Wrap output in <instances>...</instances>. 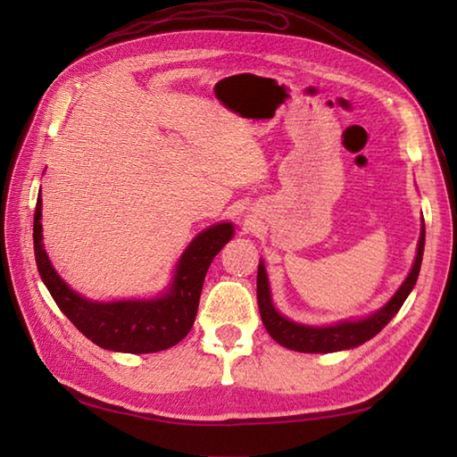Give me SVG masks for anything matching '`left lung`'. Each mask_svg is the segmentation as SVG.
I'll list each match as a JSON object with an SVG mask.
<instances>
[{
	"instance_id": "8db88e82",
	"label": "left lung",
	"mask_w": 457,
	"mask_h": 457,
	"mask_svg": "<svg viewBox=\"0 0 457 457\" xmlns=\"http://www.w3.org/2000/svg\"><path fill=\"white\" fill-rule=\"evenodd\" d=\"M424 221H422V231L419 239V253H416L412 270L406 277L403 287L396 290V295L383 306L378 312L369 316L365 320H359V322H342L337 326H328V328H310L303 324H295L290 320L280 316L273 303H270V293H269V283H267V273L263 263H259L257 270V303H259V312L261 320L267 328L269 336L275 339L277 344L285 345L288 349H295V352L303 353H329V352H342V349H349L355 345L365 344L367 339L377 336L381 329L391 322L393 316L399 312L401 306L404 304L406 296L411 295V290L416 285V278L420 273V263H422V253H424Z\"/></svg>"
}]
</instances>
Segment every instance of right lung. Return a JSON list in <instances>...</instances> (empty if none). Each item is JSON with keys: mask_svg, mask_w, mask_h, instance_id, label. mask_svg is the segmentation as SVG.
<instances>
[{"mask_svg": "<svg viewBox=\"0 0 457 457\" xmlns=\"http://www.w3.org/2000/svg\"><path fill=\"white\" fill-rule=\"evenodd\" d=\"M234 236L231 223H218L192 241L179 261L170 290L157 300L129 303H90L68 288L54 273L41 244V192L33 220V245L37 269L48 293L66 318L92 339L96 345L112 352L153 353L179 344L190 332L198 312L204 277L212 259Z\"/></svg>", "mask_w": 457, "mask_h": 457, "instance_id": "1", "label": "right lung"}]
</instances>
